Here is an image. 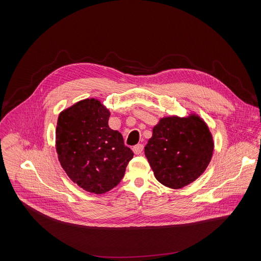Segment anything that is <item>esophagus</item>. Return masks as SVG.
<instances>
[{
	"label": "esophagus",
	"instance_id": "esophagus-1",
	"mask_svg": "<svg viewBox=\"0 0 261 261\" xmlns=\"http://www.w3.org/2000/svg\"><path fill=\"white\" fill-rule=\"evenodd\" d=\"M132 150H133V152H134L135 155H139V154H141L142 151H143V145H142V144H136L135 146H133Z\"/></svg>",
	"mask_w": 261,
	"mask_h": 261
}]
</instances>
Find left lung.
<instances>
[{
  "label": "left lung",
  "mask_w": 261,
  "mask_h": 261,
  "mask_svg": "<svg viewBox=\"0 0 261 261\" xmlns=\"http://www.w3.org/2000/svg\"><path fill=\"white\" fill-rule=\"evenodd\" d=\"M214 140L205 122L197 115L160 119L144 147L155 177L165 187L180 189L206 169Z\"/></svg>",
  "instance_id": "8db88e82"
}]
</instances>
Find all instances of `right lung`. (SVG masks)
<instances>
[{
  "label": "right lung",
  "instance_id": "1",
  "mask_svg": "<svg viewBox=\"0 0 261 261\" xmlns=\"http://www.w3.org/2000/svg\"><path fill=\"white\" fill-rule=\"evenodd\" d=\"M109 110L97 99H85L58 118L56 148L59 161L73 182L103 194L124 177L133 152L122 134L108 126Z\"/></svg>",
  "mask_w": 261,
  "mask_h": 261
}]
</instances>
